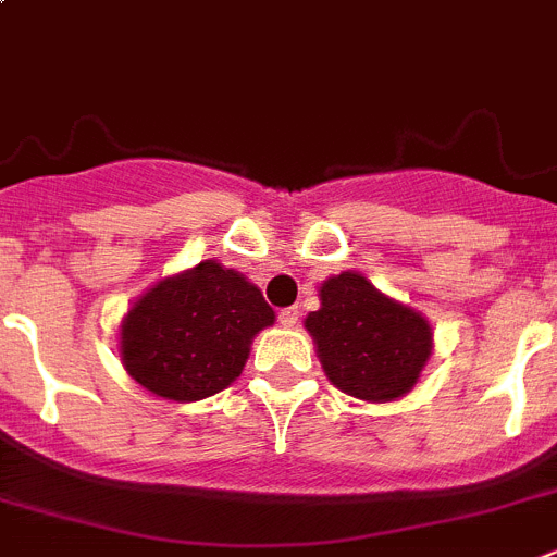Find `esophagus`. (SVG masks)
Listing matches in <instances>:
<instances>
[{
    "mask_svg": "<svg viewBox=\"0 0 557 557\" xmlns=\"http://www.w3.org/2000/svg\"><path fill=\"white\" fill-rule=\"evenodd\" d=\"M299 315H302V313H299V308H285V310H280V324L288 326V330H290V326L299 324Z\"/></svg>",
    "mask_w": 557,
    "mask_h": 557,
    "instance_id": "obj_1",
    "label": "esophagus"
}]
</instances>
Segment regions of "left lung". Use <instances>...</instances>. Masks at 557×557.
Masks as SVG:
<instances>
[{"label":"left lung","instance_id":"1","mask_svg":"<svg viewBox=\"0 0 557 557\" xmlns=\"http://www.w3.org/2000/svg\"><path fill=\"white\" fill-rule=\"evenodd\" d=\"M319 296L321 308L305 319V326L326 379L360 401L407 396L431 357L429 321L373 288L360 272L324 280Z\"/></svg>","mask_w":557,"mask_h":557}]
</instances>
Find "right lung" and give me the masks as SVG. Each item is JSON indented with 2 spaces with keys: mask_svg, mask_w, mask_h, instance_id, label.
<instances>
[{
  "mask_svg": "<svg viewBox=\"0 0 557 557\" xmlns=\"http://www.w3.org/2000/svg\"><path fill=\"white\" fill-rule=\"evenodd\" d=\"M274 324L258 285L202 261L139 296L121 324V360L134 382L168 401H200L236 382L249 343Z\"/></svg>",
  "mask_w": 557,
  "mask_h": 557,
  "instance_id": "right-lung-1",
  "label": "right lung"
}]
</instances>
